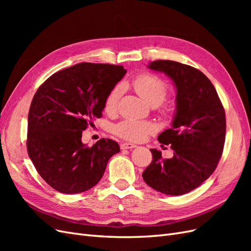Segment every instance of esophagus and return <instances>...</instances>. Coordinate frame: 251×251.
Returning <instances> with one entry per match:
<instances>
[{"mask_svg": "<svg viewBox=\"0 0 251 251\" xmlns=\"http://www.w3.org/2000/svg\"><path fill=\"white\" fill-rule=\"evenodd\" d=\"M134 148H136L135 144L130 143V142H124V143L120 144L121 150H131V149H134Z\"/></svg>", "mask_w": 251, "mask_h": 251, "instance_id": "34e87169", "label": "esophagus"}]
</instances>
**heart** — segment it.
<instances>
[{"mask_svg": "<svg viewBox=\"0 0 251 251\" xmlns=\"http://www.w3.org/2000/svg\"><path fill=\"white\" fill-rule=\"evenodd\" d=\"M132 85L136 92L144 100L151 105L161 104L168 95V86L156 75L143 73L135 77ZM121 93L120 86L114 88L105 98L104 110L108 113L115 112ZM155 126L153 124L144 120L126 118L114 126V133L119 137L130 141H142L148 136L154 133Z\"/></svg>", "mask_w": 251, "mask_h": 251, "instance_id": "1", "label": "heart"}]
</instances>
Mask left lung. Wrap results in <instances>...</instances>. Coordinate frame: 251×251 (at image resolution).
I'll return each instance as SVG.
<instances>
[{"label": "left lung", "instance_id": "obj_1", "mask_svg": "<svg viewBox=\"0 0 251 251\" xmlns=\"http://www.w3.org/2000/svg\"><path fill=\"white\" fill-rule=\"evenodd\" d=\"M148 68L169 76L177 95L172 127L158 136L174 156L163 159L160 151L151 149L153 160L142 177L157 192L184 195L217 168L225 142V111L214 85L196 68L174 60H155Z\"/></svg>", "mask_w": 251, "mask_h": 251}]
</instances>
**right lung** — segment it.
I'll use <instances>...</instances> for the list:
<instances>
[{"label":"right lung","instance_id":"right-lung-1","mask_svg":"<svg viewBox=\"0 0 251 251\" xmlns=\"http://www.w3.org/2000/svg\"><path fill=\"white\" fill-rule=\"evenodd\" d=\"M126 73L123 66L80 63L51 75L37 89L28 114V155L57 192H87L119 153L116 141L102 138L89 148L81 134L101 117L105 98Z\"/></svg>","mask_w":251,"mask_h":251}]
</instances>
